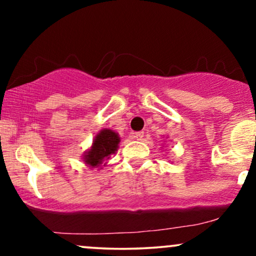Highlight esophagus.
Segmentation results:
<instances>
[{
    "label": "esophagus",
    "instance_id": "obj_1",
    "mask_svg": "<svg viewBox=\"0 0 256 256\" xmlns=\"http://www.w3.org/2000/svg\"><path fill=\"white\" fill-rule=\"evenodd\" d=\"M132 137H134V140H142L143 137H144V132H142V131H140V132H134V134H132Z\"/></svg>",
    "mask_w": 256,
    "mask_h": 256
}]
</instances>
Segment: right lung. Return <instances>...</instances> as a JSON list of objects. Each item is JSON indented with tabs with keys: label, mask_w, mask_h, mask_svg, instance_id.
I'll return each mask as SVG.
<instances>
[{
	"label": "right lung",
	"mask_w": 256,
	"mask_h": 256,
	"mask_svg": "<svg viewBox=\"0 0 256 256\" xmlns=\"http://www.w3.org/2000/svg\"><path fill=\"white\" fill-rule=\"evenodd\" d=\"M119 142L120 137L116 132L110 128L101 130L96 134L91 148L84 152V162L92 168L100 167L106 158H110V155L116 154V152L118 150Z\"/></svg>",
	"instance_id": "obj_1"
}]
</instances>
